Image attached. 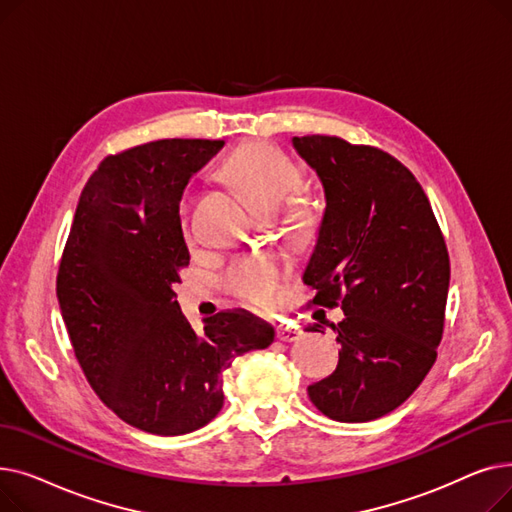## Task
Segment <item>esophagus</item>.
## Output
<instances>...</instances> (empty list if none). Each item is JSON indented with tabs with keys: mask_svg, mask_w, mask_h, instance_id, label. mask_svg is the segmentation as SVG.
<instances>
[{
	"mask_svg": "<svg viewBox=\"0 0 512 512\" xmlns=\"http://www.w3.org/2000/svg\"><path fill=\"white\" fill-rule=\"evenodd\" d=\"M301 334H303V332H301L299 328H292V326H280L278 332H276L278 340H282V342H294V340H299Z\"/></svg>",
	"mask_w": 512,
	"mask_h": 512,
	"instance_id": "34e87169",
	"label": "esophagus"
}]
</instances>
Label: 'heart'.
I'll return each instance as SVG.
<instances>
[{
  "label": "heart",
  "instance_id": "b5f03b06",
  "mask_svg": "<svg viewBox=\"0 0 512 512\" xmlns=\"http://www.w3.org/2000/svg\"><path fill=\"white\" fill-rule=\"evenodd\" d=\"M222 174L236 184L263 213H272L303 184V172L294 159L267 143H245L234 149L222 164ZM186 224V207L182 205ZM290 224L305 228L309 209L299 199L292 201ZM282 263L267 253L242 255L226 272V286L238 299L257 307H272L280 297Z\"/></svg>",
  "mask_w": 512,
  "mask_h": 512
}]
</instances>
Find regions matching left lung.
Masks as SVG:
<instances>
[{
	"label": "left lung",
	"instance_id": "8db88e82",
	"mask_svg": "<svg viewBox=\"0 0 512 512\" xmlns=\"http://www.w3.org/2000/svg\"><path fill=\"white\" fill-rule=\"evenodd\" d=\"M326 209L303 272L313 305L340 307L336 371L307 388L342 423L400 407L436 363L450 282L446 242L417 178L390 153L338 137H294ZM319 324L309 332H321Z\"/></svg>",
	"mask_w": 512,
	"mask_h": 512
}]
</instances>
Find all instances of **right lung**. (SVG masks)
Here are the masks:
<instances>
[{
	"instance_id": "obj_1",
	"label": "right lung",
	"mask_w": 512,
	"mask_h": 512,
	"mask_svg": "<svg viewBox=\"0 0 512 512\" xmlns=\"http://www.w3.org/2000/svg\"><path fill=\"white\" fill-rule=\"evenodd\" d=\"M222 147L161 139L107 155L80 193L60 261V311L91 388L122 421L155 436L207 425L224 405V369L276 336L245 309L203 319L197 334L176 301L191 261L182 191Z\"/></svg>"
}]
</instances>
